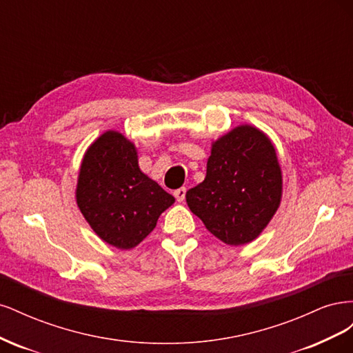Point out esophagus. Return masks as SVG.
I'll return each mask as SVG.
<instances>
[{
    "instance_id": "1",
    "label": "esophagus",
    "mask_w": 353,
    "mask_h": 353,
    "mask_svg": "<svg viewBox=\"0 0 353 353\" xmlns=\"http://www.w3.org/2000/svg\"><path fill=\"white\" fill-rule=\"evenodd\" d=\"M185 193H187V188H185V187H181V188H178V190L174 191V196H175V199H176L179 203H183V201L185 200Z\"/></svg>"
}]
</instances>
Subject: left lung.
I'll return each instance as SVG.
<instances>
[{
  "instance_id": "obj_1",
  "label": "left lung",
  "mask_w": 353,
  "mask_h": 353,
  "mask_svg": "<svg viewBox=\"0 0 353 353\" xmlns=\"http://www.w3.org/2000/svg\"><path fill=\"white\" fill-rule=\"evenodd\" d=\"M206 176L185 194L190 210L228 245L248 244L279 210L283 170L270 137L243 123L212 141Z\"/></svg>"
}]
</instances>
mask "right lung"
<instances>
[{
  "label": "right lung",
  "instance_id": "add662e5",
  "mask_svg": "<svg viewBox=\"0 0 353 353\" xmlns=\"http://www.w3.org/2000/svg\"><path fill=\"white\" fill-rule=\"evenodd\" d=\"M74 194L92 231L121 250L137 248L175 201L138 166L135 144L113 130L85 152Z\"/></svg>",
  "mask_w": 353,
  "mask_h": 353
}]
</instances>
